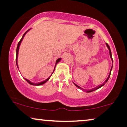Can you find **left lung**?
Wrapping results in <instances>:
<instances>
[{"instance_id": "8db88e82", "label": "left lung", "mask_w": 127, "mask_h": 127, "mask_svg": "<svg viewBox=\"0 0 127 127\" xmlns=\"http://www.w3.org/2000/svg\"><path fill=\"white\" fill-rule=\"evenodd\" d=\"M106 45H107V47L108 48V49H109V54H110V58H111V59H112V62H113V59H112V53H111V50H110V46H109V45L107 44V43H106ZM112 68H111V69H110V74H109V76L107 77V78L106 79V80L105 81H104V83H103V84H101V85H98V86H97V87H96L95 88H93V89H91V90H90V91H85V90H84V89H83V88H81V87H80L79 86H78V85H77L76 84H75V83H74V84H75V85L77 87H78V88H79V89H81V90H82V91H87V93H90V92H92V91H95V90H98V88H101V87H102V86H103L104 85V84H106V82H107V81H108L109 80V78H110V73H111V70H112Z\"/></svg>"}]
</instances>
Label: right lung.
Listing matches in <instances>:
<instances>
[{"instance_id": "add662e5", "label": "right lung", "mask_w": 127, "mask_h": 127, "mask_svg": "<svg viewBox=\"0 0 127 127\" xmlns=\"http://www.w3.org/2000/svg\"><path fill=\"white\" fill-rule=\"evenodd\" d=\"M29 30H30V29H29ZM29 30H27V32H25V33H24V34H23V37H22V38L21 39V40H20V42H18V45H17V51H16V64H17V67H18V63H17V59H18V51H19V48H20V44H21V42H22V40H23V38H24V36H25V34H26V33H27V32L29 31ZM61 60V58H60V59H57V61H56V64H55V65L57 64L58 63H59L60 61ZM54 70H55V68H54ZM50 77L51 76H49L48 78H47L46 79V80H45L44 81H43V82H39V83H32V82H30V81H29V80H28V79H25V80L26 81H27V82L29 83V84H30V85H43V84H45V82H47L49 80V79L50 78Z\"/></svg>"}]
</instances>
